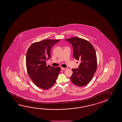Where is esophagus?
Instances as JSON below:
<instances>
[{"label":"esophagus","mask_w":122,"mask_h":122,"mask_svg":"<svg viewBox=\"0 0 122 122\" xmlns=\"http://www.w3.org/2000/svg\"><path fill=\"white\" fill-rule=\"evenodd\" d=\"M66 68H63V67H61V69L62 70H66Z\"/></svg>","instance_id":"1"}]
</instances>
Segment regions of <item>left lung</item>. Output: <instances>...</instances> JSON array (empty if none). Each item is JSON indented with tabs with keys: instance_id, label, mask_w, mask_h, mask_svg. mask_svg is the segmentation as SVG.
<instances>
[{
	"instance_id": "obj_1",
	"label": "left lung",
	"mask_w": 122,
	"mask_h": 122,
	"mask_svg": "<svg viewBox=\"0 0 122 122\" xmlns=\"http://www.w3.org/2000/svg\"><path fill=\"white\" fill-rule=\"evenodd\" d=\"M73 48V56L81 63L78 68L72 69L71 81L78 86L82 87L89 83L97 68V58L92 45L86 40L74 37L65 39Z\"/></svg>"
}]
</instances>
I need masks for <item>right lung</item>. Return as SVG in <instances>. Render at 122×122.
Listing matches in <instances>:
<instances>
[{
	"mask_svg": "<svg viewBox=\"0 0 122 122\" xmlns=\"http://www.w3.org/2000/svg\"><path fill=\"white\" fill-rule=\"evenodd\" d=\"M59 40L46 39L33 43L27 50L26 65L29 77L41 88L48 89L55 84L60 73V67L47 65L50 58V50Z\"/></svg>",
	"mask_w": 122,
	"mask_h": 122,
	"instance_id": "1",
	"label": "right lung"
}]
</instances>
